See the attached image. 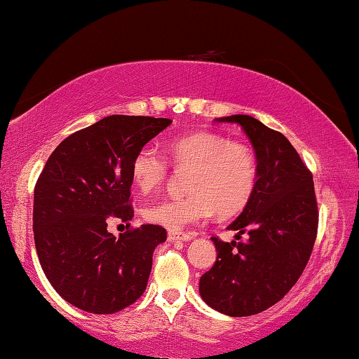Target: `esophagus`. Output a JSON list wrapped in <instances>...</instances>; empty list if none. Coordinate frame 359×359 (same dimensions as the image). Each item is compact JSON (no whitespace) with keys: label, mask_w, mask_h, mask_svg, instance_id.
Listing matches in <instances>:
<instances>
[{"label":"esophagus","mask_w":359,"mask_h":359,"mask_svg":"<svg viewBox=\"0 0 359 359\" xmlns=\"http://www.w3.org/2000/svg\"><path fill=\"white\" fill-rule=\"evenodd\" d=\"M168 239L171 242H188L193 239V234L190 233H169L168 234Z\"/></svg>","instance_id":"esophagus-1"}]
</instances>
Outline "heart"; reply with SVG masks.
<instances>
[{
  "instance_id": "obj_1",
  "label": "heart",
  "mask_w": 359,
  "mask_h": 359,
  "mask_svg": "<svg viewBox=\"0 0 359 359\" xmlns=\"http://www.w3.org/2000/svg\"><path fill=\"white\" fill-rule=\"evenodd\" d=\"M172 165L190 174L185 198L163 199L144 209V218L180 233L201 223L217 212L220 217L238 214L245 208L257 184V160L241 142L210 131H198L172 139L168 144ZM131 177L142 193L160 188L168 177V161L151 145H145L133 158Z\"/></svg>"
}]
</instances>
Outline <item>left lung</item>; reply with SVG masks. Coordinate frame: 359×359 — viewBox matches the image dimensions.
<instances>
[{
    "mask_svg": "<svg viewBox=\"0 0 359 359\" xmlns=\"http://www.w3.org/2000/svg\"><path fill=\"white\" fill-rule=\"evenodd\" d=\"M238 123L257 155V184L242 214L228 229L236 241L212 238L217 261L199 278L209 307L248 317L274 306L301 277L317 238L318 209L312 174L282 133L250 115L215 118ZM247 232L245 241L238 236Z\"/></svg>",
    "mask_w": 359,
    "mask_h": 359,
    "instance_id": "8db88e82",
    "label": "left lung"
}]
</instances>
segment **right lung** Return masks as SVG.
Returning a JSON list of instances; mask_svg holds the SVG:
<instances>
[{"label": "right lung", "mask_w": 359, "mask_h": 359, "mask_svg": "<svg viewBox=\"0 0 359 359\" xmlns=\"http://www.w3.org/2000/svg\"><path fill=\"white\" fill-rule=\"evenodd\" d=\"M171 123L109 115L60 142L36 182L33 233L41 267L57 293L81 311L115 313L147 287L165 228L142 224L115 238L107 223L133 218V158Z\"/></svg>", "instance_id": "add662e5"}]
</instances>
